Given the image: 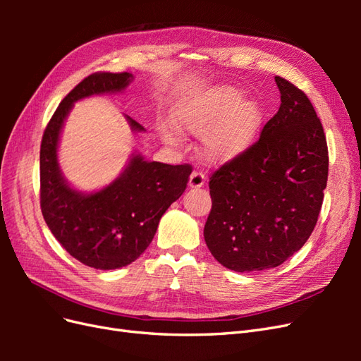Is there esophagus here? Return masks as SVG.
<instances>
[{"mask_svg": "<svg viewBox=\"0 0 361 361\" xmlns=\"http://www.w3.org/2000/svg\"><path fill=\"white\" fill-rule=\"evenodd\" d=\"M203 185H204V176H203V173H200V171H192L191 176H190V180H188V187H190V188H194V190H197V188H202Z\"/></svg>", "mask_w": 361, "mask_h": 361, "instance_id": "esophagus-1", "label": "esophagus"}]
</instances>
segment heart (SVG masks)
<instances>
[{"label": "heart", "instance_id": "heart-1", "mask_svg": "<svg viewBox=\"0 0 361 361\" xmlns=\"http://www.w3.org/2000/svg\"><path fill=\"white\" fill-rule=\"evenodd\" d=\"M180 130L203 137V152L212 162L232 161L253 146L264 122L257 101L244 99L235 87L221 85L183 99L173 113ZM173 141V135L167 134Z\"/></svg>", "mask_w": 361, "mask_h": 361}]
</instances>
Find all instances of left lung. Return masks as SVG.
<instances>
[{
  "instance_id": "8db88e82",
  "label": "left lung",
  "mask_w": 361,
  "mask_h": 361,
  "mask_svg": "<svg viewBox=\"0 0 361 361\" xmlns=\"http://www.w3.org/2000/svg\"><path fill=\"white\" fill-rule=\"evenodd\" d=\"M280 108L257 143L216 170L204 241L236 272L281 265L305 244L318 221L329 178L321 120L298 87L276 76Z\"/></svg>"
}]
</instances>
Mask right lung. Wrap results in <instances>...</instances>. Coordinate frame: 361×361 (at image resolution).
<instances>
[{
	"label": "right lung",
	"instance_id": "1",
	"mask_svg": "<svg viewBox=\"0 0 361 361\" xmlns=\"http://www.w3.org/2000/svg\"><path fill=\"white\" fill-rule=\"evenodd\" d=\"M129 72L93 73L64 97L51 117L40 146V207L52 235L68 253L96 269L133 264L154 239L161 216L187 188L191 166L146 161L137 152L106 187L82 192L71 187L59 164L64 122L76 101L120 93L133 82ZM130 130L145 133L125 116Z\"/></svg>",
	"mask_w": 361,
	"mask_h": 361
}]
</instances>
